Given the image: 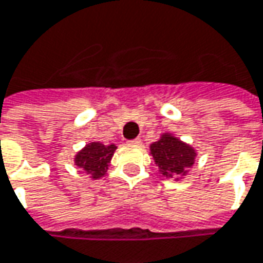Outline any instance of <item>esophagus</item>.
<instances>
[{
	"label": "esophagus",
	"mask_w": 263,
	"mask_h": 263,
	"mask_svg": "<svg viewBox=\"0 0 263 263\" xmlns=\"http://www.w3.org/2000/svg\"><path fill=\"white\" fill-rule=\"evenodd\" d=\"M128 144H132V145H139V144H141V139H139V138L132 139V141H129Z\"/></svg>",
	"instance_id": "1"
}]
</instances>
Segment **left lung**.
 Wrapping results in <instances>:
<instances>
[{
    "mask_svg": "<svg viewBox=\"0 0 263 263\" xmlns=\"http://www.w3.org/2000/svg\"><path fill=\"white\" fill-rule=\"evenodd\" d=\"M149 154L153 155L162 176L174 178L176 181L189 174V170L194 165L197 157L192 145L168 132H164L158 141L149 145Z\"/></svg>",
    "mask_w": 263,
    "mask_h": 263,
    "instance_id": "left-lung-1",
    "label": "left lung"
}]
</instances>
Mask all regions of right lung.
Wrapping results in <instances>:
<instances>
[{
    "label": "right lung",
    "instance_id": "add662e5",
    "mask_svg": "<svg viewBox=\"0 0 263 263\" xmlns=\"http://www.w3.org/2000/svg\"><path fill=\"white\" fill-rule=\"evenodd\" d=\"M115 149V144L105 145L102 142H89L74 155V165L89 174L92 180L102 178L108 171Z\"/></svg>",
    "mask_w": 263,
    "mask_h": 263
}]
</instances>
